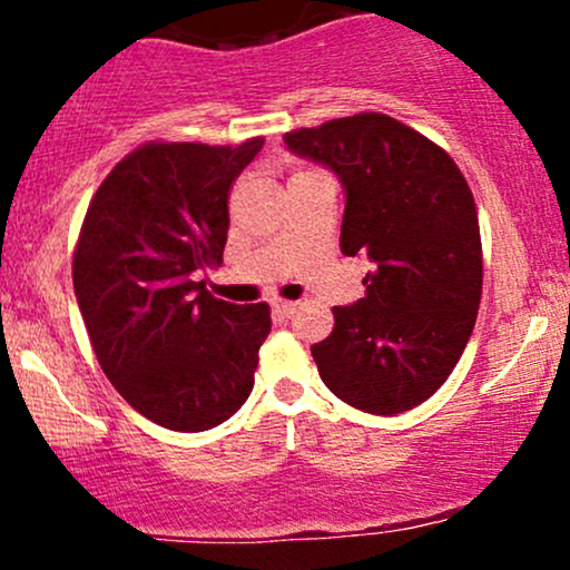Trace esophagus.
<instances>
[{
  "label": "esophagus",
  "instance_id": "esophagus-1",
  "mask_svg": "<svg viewBox=\"0 0 570 570\" xmlns=\"http://www.w3.org/2000/svg\"><path fill=\"white\" fill-rule=\"evenodd\" d=\"M297 307H299V303H292V299H276V303H273V311L284 318H289Z\"/></svg>",
  "mask_w": 570,
  "mask_h": 570
}]
</instances>
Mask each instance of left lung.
<instances>
[{
	"mask_svg": "<svg viewBox=\"0 0 570 570\" xmlns=\"http://www.w3.org/2000/svg\"><path fill=\"white\" fill-rule=\"evenodd\" d=\"M286 144L340 176V252L375 263L364 297L332 307L335 330L311 348L318 375L372 415L417 407L450 377L480 311L472 189L440 144L381 112L289 130Z\"/></svg>",
	"mask_w": 570,
	"mask_h": 570,
	"instance_id": "8db88e82",
	"label": "left lung"
}]
</instances>
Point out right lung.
<instances>
[{"label": "right lung", "mask_w": 570, "mask_h": 570, "mask_svg": "<svg viewBox=\"0 0 570 570\" xmlns=\"http://www.w3.org/2000/svg\"><path fill=\"white\" fill-rule=\"evenodd\" d=\"M147 141L85 212L71 278L104 375L136 412L171 431L225 423L252 394L271 305H233L195 273L222 265L233 181L263 149Z\"/></svg>", "instance_id": "obj_1"}]
</instances>
